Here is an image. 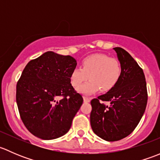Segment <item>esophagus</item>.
<instances>
[{
    "label": "esophagus",
    "instance_id": "34e87169",
    "mask_svg": "<svg viewBox=\"0 0 160 160\" xmlns=\"http://www.w3.org/2000/svg\"><path fill=\"white\" fill-rule=\"evenodd\" d=\"M83 101H84V102H90V98H88V97L83 96Z\"/></svg>",
    "mask_w": 160,
    "mask_h": 160
}]
</instances>
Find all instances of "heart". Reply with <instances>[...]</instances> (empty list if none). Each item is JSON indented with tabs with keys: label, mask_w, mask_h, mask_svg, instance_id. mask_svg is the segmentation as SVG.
<instances>
[{
	"label": "heart",
	"mask_w": 160,
	"mask_h": 160,
	"mask_svg": "<svg viewBox=\"0 0 160 160\" xmlns=\"http://www.w3.org/2000/svg\"><path fill=\"white\" fill-rule=\"evenodd\" d=\"M82 68H74L70 74L71 84L78 89L88 78L89 82L80 87L79 91L84 94H93L98 90H111L117 84L122 74L119 61L103 53L87 56L82 60Z\"/></svg>",
	"instance_id": "heart-1"
}]
</instances>
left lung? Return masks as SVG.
<instances>
[{
  "mask_svg": "<svg viewBox=\"0 0 160 160\" xmlns=\"http://www.w3.org/2000/svg\"><path fill=\"white\" fill-rule=\"evenodd\" d=\"M122 67L117 84L105 94L90 101V125L98 136L108 142L130 135L139 123L147 104L148 93L142 69L120 47L114 48ZM102 101H109L105 106Z\"/></svg>",
  "mask_w": 160,
  "mask_h": 160,
  "instance_id": "obj_1",
  "label": "left lung"
}]
</instances>
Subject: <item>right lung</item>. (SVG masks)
Wrapping results in <instances>:
<instances>
[{"instance_id": "right-lung-1", "label": "right lung", "mask_w": 160, "mask_h": 160, "mask_svg": "<svg viewBox=\"0 0 160 160\" xmlns=\"http://www.w3.org/2000/svg\"><path fill=\"white\" fill-rule=\"evenodd\" d=\"M76 67L72 56L49 51L24 69L16 87V101L22 122L35 136L54 139L70 130L83 101L70 83Z\"/></svg>"}]
</instances>
